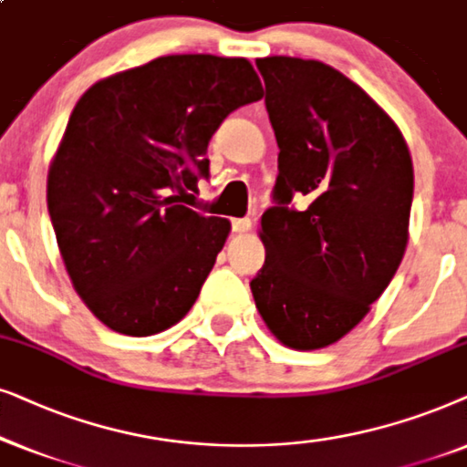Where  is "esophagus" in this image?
Returning <instances> with one entry per match:
<instances>
[{"mask_svg": "<svg viewBox=\"0 0 467 467\" xmlns=\"http://www.w3.org/2000/svg\"><path fill=\"white\" fill-rule=\"evenodd\" d=\"M230 226H233V233H247V230L252 228V220L250 217H234V220L230 222Z\"/></svg>", "mask_w": 467, "mask_h": 467, "instance_id": "obj_1", "label": "esophagus"}]
</instances>
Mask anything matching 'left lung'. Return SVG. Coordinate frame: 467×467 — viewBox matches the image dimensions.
I'll list each match as a JSON object with an SVG mask.
<instances>
[{
    "label": "left lung",
    "instance_id": "left-lung-1",
    "mask_svg": "<svg viewBox=\"0 0 467 467\" xmlns=\"http://www.w3.org/2000/svg\"><path fill=\"white\" fill-rule=\"evenodd\" d=\"M256 66L279 175L275 207L260 220L266 258L250 288L284 346L318 350L365 318L401 263L412 160L395 121L339 70L284 55ZM298 193L306 210L291 204Z\"/></svg>",
    "mask_w": 467,
    "mask_h": 467
}]
</instances>
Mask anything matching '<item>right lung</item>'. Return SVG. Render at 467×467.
<instances>
[{"label":"right lung","instance_id":"obj_1","mask_svg":"<svg viewBox=\"0 0 467 467\" xmlns=\"http://www.w3.org/2000/svg\"><path fill=\"white\" fill-rule=\"evenodd\" d=\"M260 98L244 57L169 55L99 80L77 102L47 202L74 290L109 328L147 337L194 306L230 222L183 202L209 177L215 130Z\"/></svg>","mask_w":467,"mask_h":467}]
</instances>
